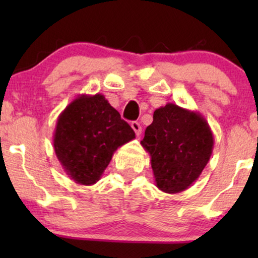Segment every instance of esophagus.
<instances>
[{
	"mask_svg": "<svg viewBox=\"0 0 258 258\" xmlns=\"http://www.w3.org/2000/svg\"><path fill=\"white\" fill-rule=\"evenodd\" d=\"M131 127L133 128V131L136 132V135L139 136L142 133V126L141 123L137 122V121H133V122L131 123Z\"/></svg>",
	"mask_w": 258,
	"mask_h": 258,
	"instance_id": "34e87169",
	"label": "esophagus"
}]
</instances>
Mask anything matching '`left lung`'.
Returning <instances> with one entry per match:
<instances>
[{
	"label": "left lung",
	"mask_w": 258,
	"mask_h": 258,
	"mask_svg": "<svg viewBox=\"0 0 258 258\" xmlns=\"http://www.w3.org/2000/svg\"><path fill=\"white\" fill-rule=\"evenodd\" d=\"M214 143L205 117L173 103L154 111L152 125L141 141L150 155L156 186L168 194L185 190L199 178Z\"/></svg>",
	"instance_id": "obj_1"
}]
</instances>
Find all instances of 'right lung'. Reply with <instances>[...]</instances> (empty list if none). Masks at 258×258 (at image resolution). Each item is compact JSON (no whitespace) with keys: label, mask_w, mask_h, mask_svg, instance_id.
<instances>
[{"label":"right lung","mask_w":258,"mask_h":258,"mask_svg":"<svg viewBox=\"0 0 258 258\" xmlns=\"http://www.w3.org/2000/svg\"><path fill=\"white\" fill-rule=\"evenodd\" d=\"M136 138L131 126L103 94H80L58 116L53 147L70 178L97 183L117 148Z\"/></svg>","instance_id":"right-lung-1"}]
</instances>
